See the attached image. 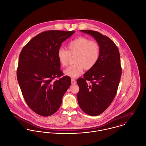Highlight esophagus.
Here are the masks:
<instances>
[{"instance_id": "34e87169", "label": "esophagus", "mask_w": 146, "mask_h": 146, "mask_svg": "<svg viewBox=\"0 0 146 146\" xmlns=\"http://www.w3.org/2000/svg\"><path fill=\"white\" fill-rule=\"evenodd\" d=\"M71 83H72V84L74 85V84H76V81L74 79H71Z\"/></svg>"}]
</instances>
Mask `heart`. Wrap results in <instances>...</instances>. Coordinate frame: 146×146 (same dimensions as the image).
I'll return each instance as SVG.
<instances>
[{"label": "heart", "instance_id": "obj_1", "mask_svg": "<svg viewBox=\"0 0 146 146\" xmlns=\"http://www.w3.org/2000/svg\"><path fill=\"white\" fill-rule=\"evenodd\" d=\"M68 50L60 48L57 56L62 66L68 65L71 56H74V63L64 73L66 76L74 78L81 75L83 68L89 70L97 63L99 59L100 48L97 42L86 37H79L71 41L68 44Z\"/></svg>", "mask_w": 146, "mask_h": 146}]
</instances>
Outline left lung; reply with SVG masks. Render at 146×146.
I'll return each instance as SVG.
<instances>
[{
	"label": "left lung",
	"instance_id": "obj_1",
	"mask_svg": "<svg viewBox=\"0 0 146 146\" xmlns=\"http://www.w3.org/2000/svg\"><path fill=\"white\" fill-rule=\"evenodd\" d=\"M80 31L92 36L100 48L97 63L84 74L83 78L77 80L80 108L86 114L96 116L108 108L116 95L122 73L120 55L117 46L109 37L94 31Z\"/></svg>",
	"mask_w": 146,
	"mask_h": 146
}]
</instances>
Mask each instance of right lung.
Segmentation results:
<instances>
[{"mask_svg":"<svg viewBox=\"0 0 146 146\" xmlns=\"http://www.w3.org/2000/svg\"><path fill=\"white\" fill-rule=\"evenodd\" d=\"M75 31H48L33 37L22 49L17 78L23 96L37 114L47 117L60 108L62 98L71 84L63 75L57 56L62 43Z\"/></svg>","mask_w":146,"mask_h":146,"instance_id":"right-lung-1","label":"right lung"}]
</instances>
